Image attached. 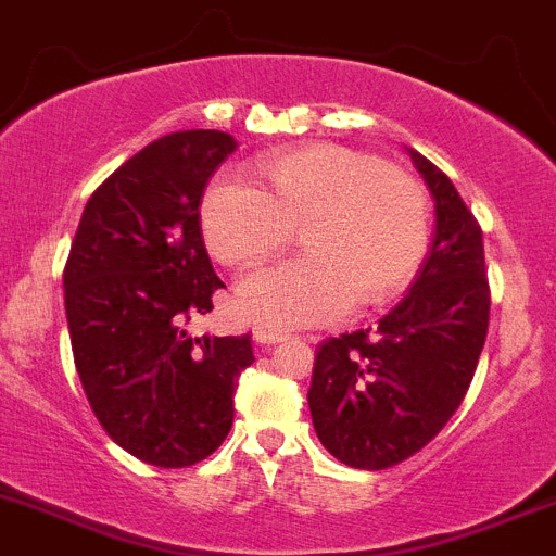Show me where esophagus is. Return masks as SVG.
Wrapping results in <instances>:
<instances>
[{"instance_id":"obj_1","label":"esophagus","mask_w":556,"mask_h":556,"mask_svg":"<svg viewBox=\"0 0 556 556\" xmlns=\"http://www.w3.org/2000/svg\"><path fill=\"white\" fill-rule=\"evenodd\" d=\"M252 337H255V342H257V344H263V348H268V344L282 342V339L288 337V333H282V331H271V328H255V331H252Z\"/></svg>"}]
</instances>
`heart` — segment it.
<instances>
[{
	"label": "heart",
	"mask_w": 556,
	"mask_h": 556,
	"mask_svg": "<svg viewBox=\"0 0 556 556\" xmlns=\"http://www.w3.org/2000/svg\"><path fill=\"white\" fill-rule=\"evenodd\" d=\"M257 176H219L201 201L208 252L230 268H255L299 228L306 255L236 288V309L274 328L331 323L358 301L402 293L429 244V201L407 168L342 143L271 154Z\"/></svg>",
	"instance_id": "b5f03b06"
}]
</instances>
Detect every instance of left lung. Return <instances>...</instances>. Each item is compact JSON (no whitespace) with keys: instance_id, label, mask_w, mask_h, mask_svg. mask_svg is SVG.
<instances>
[{"instance_id":"8db88e82","label":"left lung","mask_w":556,"mask_h":556,"mask_svg":"<svg viewBox=\"0 0 556 556\" xmlns=\"http://www.w3.org/2000/svg\"><path fill=\"white\" fill-rule=\"evenodd\" d=\"M434 195L438 228L409 293L380 326L328 337L315 350L309 409L331 456L386 470L432 443L459 409L489 328L481 225L448 176L409 149Z\"/></svg>"}]
</instances>
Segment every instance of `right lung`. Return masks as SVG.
<instances>
[{"label":"right lung","mask_w":556,"mask_h":556,"mask_svg":"<svg viewBox=\"0 0 556 556\" xmlns=\"http://www.w3.org/2000/svg\"><path fill=\"white\" fill-rule=\"evenodd\" d=\"M236 141L181 129L143 147L86 203L64 263L75 369L97 421L135 459L203 462L233 427L252 337H192L223 279L201 233V198Z\"/></svg>","instance_id":"1"}]
</instances>
